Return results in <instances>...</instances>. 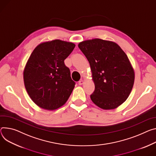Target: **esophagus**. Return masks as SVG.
Here are the masks:
<instances>
[{
  "label": "esophagus",
  "mask_w": 156,
  "mask_h": 156,
  "mask_svg": "<svg viewBox=\"0 0 156 156\" xmlns=\"http://www.w3.org/2000/svg\"><path fill=\"white\" fill-rule=\"evenodd\" d=\"M84 83V81L83 80H80V81H79V82H78V84L79 85H82V84Z\"/></svg>",
  "instance_id": "34e87169"
}]
</instances>
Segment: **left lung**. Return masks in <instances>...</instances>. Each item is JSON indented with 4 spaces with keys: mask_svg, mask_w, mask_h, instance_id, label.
I'll use <instances>...</instances> for the list:
<instances>
[{
    "mask_svg": "<svg viewBox=\"0 0 156 156\" xmlns=\"http://www.w3.org/2000/svg\"><path fill=\"white\" fill-rule=\"evenodd\" d=\"M78 47L88 60L95 90L90 95L99 108L110 110L122 105L134 83V71L126 54L115 42L94 38Z\"/></svg>",
    "mask_w": 156,
    "mask_h": 156,
    "instance_id": "left-lung-1",
    "label": "left lung"
}]
</instances>
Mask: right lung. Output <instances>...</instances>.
<instances>
[{
    "instance_id": "right-lung-1",
    "label": "right lung",
    "mask_w": 156,
    "mask_h": 156,
    "mask_svg": "<svg viewBox=\"0 0 156 156\" xmlns=\"http://www.w3.org/2000/svg\"><path fill=\"white\" fill-rule=\"evenodd\" d=\"M75 45L54 40L41 43L34 50L23 70L25 89L40 108L52 111L62 106L72 94L75 83L64 60Z\"/></svg>"
}]
</instances>
